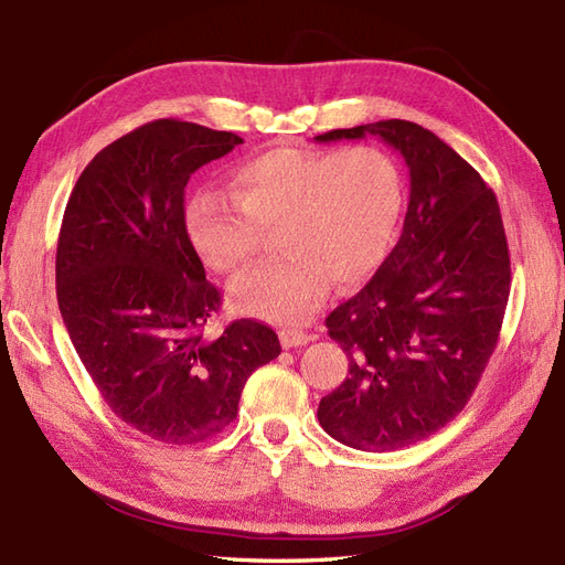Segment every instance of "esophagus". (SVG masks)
I'll return each mask as SVG.
<instances>
[{"label":"esophagus","instance_id":"1","mask_svg":"<svg viewBox=\"0 0 565 565\" xmlns=\"http://www.w3.org/2000/svg\"><path fill=\"white\" fill-rule=\"evenodd\" d=\"M313 340V335H309V333H305V330H295V328H282L280 330V342H282V348H301V345H307V342H311Z\"/></svg>","mask_w":565,"mask_h":565}]
</instances>
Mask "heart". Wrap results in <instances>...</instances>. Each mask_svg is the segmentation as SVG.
<instances>
[{
	"label": "heart",
	"mask_w": 565,
	"mask_h": 565,
	"mask_svg": "<svg viewBox=\"0 0 565 565\" xmlns=\"http://www.w3.org/2000/svg\"><path fill=\"white\" fill-rule=\"evenodd\" d=\"M405 209V182L376 146L273 148L232 170V199L203 191L186 203L191 246L213 270L237 275L278 230L285 252L232 285V305L258 319L301 323L333 280H366L386 260Z\"/></svg>",
	"instance_id": "b5f03b06"
}]
</instances>
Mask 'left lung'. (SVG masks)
<instances>
[{
  "label": "left lung",
  "instance_id": "1",
  "mask_svg": "<svg viewBox=\"0 0 565 565\" xmlns=\"http://www.w3.org/2000/svg\"><path fill=\"white\" fill-rule=\"evenodd\" d=\"M369 134L405 158L409 203L395 249L326 319L350 376L321 397L319 422L340 444L386 452L444 429L472 397L499 342L511 254L497 194L429 129L386 119L316 141Z\"/></svg>",
  "mask_w": 565,
  "mask_h": 565
}]
</instances>
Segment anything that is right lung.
<instances>
[{
	"label": "right lung",
	"mask_w": 565,
	"mask_h": 565,
	"mask_svg": "<svg viewBox=\"0 0 565 565\" xmlns=\"http://www.w3.org/2000/svg\"><path fill=\"white\" fill-rule=\"evenodd\" d=\"M239 143L194 121H148L86 164L64 211L57 301L68 338L109 409L162 444L217 436L246 379L280 354L275 330L252 319L203 335L223 297L189 242L184 189Z\"/></svg>",
	"instance_id": "1"
}]
</instances>
